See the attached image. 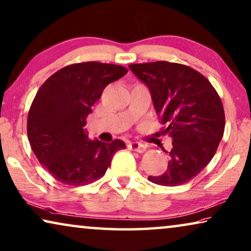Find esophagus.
<instances>
[{
    "instance_id": "34e87169",
    "label": "esophagus",
    "mask_w": 251,
    "mask_h": 251,
    "mask_svg": "<svg viewBox=\"0 0 251 251\" xmlns=\"http://www.w3.org/2000/svg\"><path fill=\"white\" fill-rule=\"evenodd\" d=\"M127 148H128L129 150H132V151H136L138 153H142L147 150V145L142 144V143H140V142H129V143L127 144Z\"/></svg>"
}]
</instances>
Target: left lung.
Returning a JSON list of instances; mask_svg holds the SVG:
<instances>
[{
    "label": "left lung",
    "mask_w": 251,
    "mask_h": 251,
    "mask_svg": "<svg viewBox=\"0 0 251 251\" xmlns=\"http://www.w3.org/2000/svg\"><path fill=\"white\" fill-rule=\"evenodd\" d=\"M128 67L149 88L155 113L167 125L161 133L173 138L167 171L149 180L161 186L192 180L222 140L226 117L218 92L206 77L186 65L159 61Z\"/></svg>",
    "instance_id": "1"
}]
</instances>
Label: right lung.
I'll list each match as a JSON object with an SVG mask.
<instances>
[{"mask_svg":"<svg viewBox=\"0 0 251 251\" xmlns=\"http://www.w3.org/2000/svg\"><path fill=\"white\" fill-rule=\"evenodd\" d=\"M127 73L124 66L87 62L63 67L40 87L28 114V140L56 180L88 185L102 177L125 143L90 140L84 126L102 91Z\"/></svg>","mask_w":251,"mask_h":251,"instance_id":"right-lung-1","label":"right lung"}]
</instances>
